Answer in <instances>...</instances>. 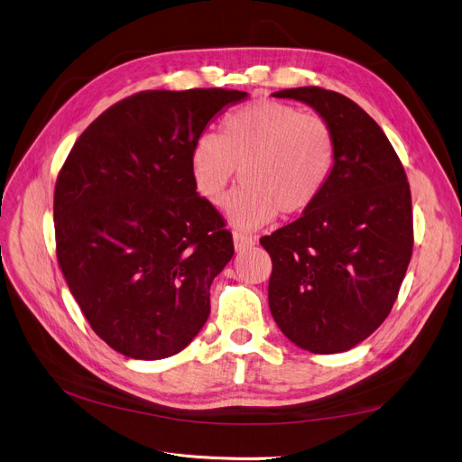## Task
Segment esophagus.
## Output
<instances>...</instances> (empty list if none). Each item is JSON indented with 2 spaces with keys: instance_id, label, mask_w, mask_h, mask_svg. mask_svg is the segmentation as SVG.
Instances as JSON below:
<instances>
[{
  "instance_id": "34e87169",
  "label": "esophagus",
  "mask_w": 462,
  "mask_h": 462,
  "mask_svg": "<svg viewBox=\"0 0 462 462\" xmlns=\"http://www.w3.org/2000/svg\"><path fill=\"white\" fill-rule=\"evenodd\" d=\"M254 245V239L251 236H245L242 232H234V247L236 251H244L247 247Z\"/></svg>"
}]
</instances>
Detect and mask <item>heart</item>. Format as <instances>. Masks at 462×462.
Listing matches in <instances>:
<instances>
[{"instance_id":"heart-1","label":"heart","mask_w":462,"mask_h":462,"mask_svg":"<svg viewBox=\"0 0 462 462\" xmlns=\"http://www.w3.org/2000/svg\"><path fill=\"white\" fill-rule=\"evenodd\" d=\"M334 158V134L323 116L260 99L228 113L220 135L202 132L194 139L190 171L198 194L223 206L239 170L244 185L228 215L239 228H256L275 213L308 211L328 183Z\"/></svg>"}]
</instances>
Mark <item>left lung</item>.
I'll use <instances>...</instances> for the list:
<instances>
[{"label":"left lung","instance_id":"8db88e82","mask_svg":"<svg viewBox=\"0 0 462 462\" xmlns=\"http://www.w3.org/2000/svg\"><path fill=\"white\" fill-rule=\"evenodd\" d=\"M311 106L332 128L336 158L317 202L260 237L272 256L268 304L291 342L342 353L393 310L413 251L411 192L402 162L375 120L334 90H279Z\"/></svg>","mask_w":462,"mask_h":462}]
</instances>
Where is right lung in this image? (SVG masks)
<instances>
[{
    "instance_id": "right-lung-1",
    "label": "right lung",
    "mask_w": 462,
    "mask_h": 462,
    "mask_svg": "<svg viewBox=\"0 0 462 462\" xmlns=\"http://www.w3.org/2000/svg\"><path fill=\"white\" fill-rule=\"evenodd\" d=\"M247 92L145 90L77 139L54 187L56 256L92 330L115 351L158 360L183 351L209 317V287L232 234L198 196L194 139Z\"/></svg>"
}]
</instances>
